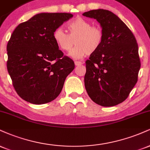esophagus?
I'll use <instances>...</instances> for the list:
<instances>
[{
  "mask_svg": "<svg viewBox=\"0 0 150 150\" xmlns=\"http://www.w3.org/2000/svg\"><path fill=\"white\" fill-rule=\"evenodd\" d=\"M75 65H77V66H78V65H80L82 64V62L75 61Z\"/></svg>",
  "mask_w": 150,
  "mask_h": 150,
  "instance_id": "obj_1",
  "label": "esophagus"
}]
</instances>
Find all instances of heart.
Here are the masks:
<instances>
[{"mask_svg": "<svg viewBox=\"0 0 150 150\" xmlns=\"http://www.w3.org/2000/svg\"><path fill=\"white\" fill-rule=\"evenodd\" d=\"M69 34L61 27L53 32V39L57 46L63 51H69L74 58H82L87 54L96 52L104 41V32L99 26H92L89 21L82 18L72 20L67 25Z\"/></svg>", "mask_w": 150, "mask_h": 150, "instance_id": "heart-1", "label": "heart"}]
</instances>
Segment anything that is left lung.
<instances>
[{"label":"left lung","instance_id":"left-lung-1","mask_svg":"<svg viewBox=\"0 0 150 150\" xmlns=\"http://www.w3.org/2000/svg\"><path fill=\"white\" fill-rule=\"evenodd\" d=\"M96 19L104 32V41L86 63L85 86L96 104L109 107L128 98L137 82L140 59L137 41L127 25L107 10L82 14Z\"/></svg>","mask_w":150,"mask_h":150}]
</instances>
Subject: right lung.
Returning <instances> with one entry per match:
<instances>
[{"mask_svg": "<svg viewBox=\"0 0 150 150\" xmlns=\"http://www.w3.org/2000/svg\"><path fill=\"white\" fill-rule=\"evenodd\" d=\"M73 16L39 13L13 31L7 45V69L16 92L27 102L54 100L75 68L74 61L63 56L53 37L55 30Z\"/></svg>", "mask_w": 150, "mask_h": 150, "instance_id": "obj_1", "label": "right lung"}]
</instances>
